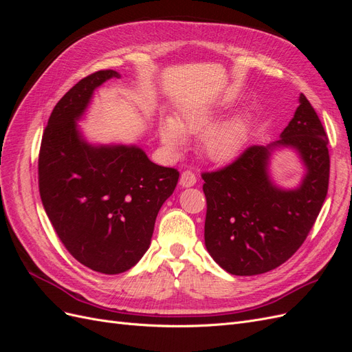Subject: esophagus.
<instances>
[{
  "instance_id": "esophagus-1",
  "label": "esophagus",
  "mask_w": 352,
  "mask_h": 352,
  "mask_svg": "<svg viewBox=\"0 0 352 352\" xmlns=\"http://www.w3.org/2000/svg\"><path fill=\"white\" fill-rule=\"evenodd\" d=\"M179 184L182 188H189V186H194L197 184V176L194 172H190V170H185V172L180 175V180Z\"/></svg>"
}]
</instances>
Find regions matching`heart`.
Wrapping results in <instances>:
<instances>
[{
  "instance_id": "heart-1",
  "label": "heart",
  "mask_w": 352,
  "mask_h": 352,
  "mask_svg": "<svg viewBox=\"0 0 352 352\" xmlns=\"http://www.w3.org/2000/svg\"><path fill=\"white\" fill-rule=\"evenodd\" d=\"M217 110L211 105H194L180 113L177 119L163 117L158 135L166 150L176 153L186 142V135L200 133L199 151L210 162L228 163L235 158L248 140V124L241 116L212 124Z\"/></svg>"
}]
</instances>
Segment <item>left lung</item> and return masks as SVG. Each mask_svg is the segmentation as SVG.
Returning <instances> with one entry per match:
<instances>
[{
    "label": "left lung",
    "mask_w": 352,
    "mask_h": 352,
    "mask_svg": "<svg viewBox=\"0 0 352 352\" xmlns=\"http://www.w3.org/2000/svg\"><path fill=\"white\" fill-rule=\"evenodd\" d=\"M327 144L320 119L301 94L279 141L252 145L229 166L201 175L207 199L206 247L221 269L235 276L261 274L298 251L327 195ZM280 146L294 147L307 170L295 190L276 187L268 176L270 154Z\"/></svg>",
    "instance_id": "8db88e82"
}]
</instances>
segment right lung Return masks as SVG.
Wrapping results in <instances>:
<instances>
[{
  "instance_id": "add662e5",
  "label": "right lung",
  "mask_w": 352,
  "mask_h": 352,
  "mask_svg": "<svg viewBox=\"0 0 352 352\" xmlns=\"http://www.w3.org/2000/svg\"><path fill=\"white\" fill-rule=\"evenodd\" d=\"M119 76L100 70L74 85L50 116L38 160L39 194L52 228L74 258L104 274L141 260L179 179L176 168L153 163L135 145L95 146L82 138L76 120L94 91Z\"/></svg>"
}]
</instances>
